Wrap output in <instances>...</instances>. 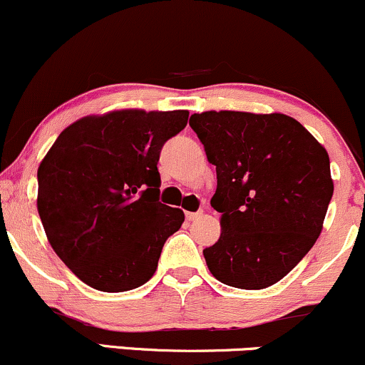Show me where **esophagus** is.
I'll list each match as a JSON object with an SVG mask.
<instances>
[{
  "instance_id": "esophagus-1",
  "label": "esophagus",
  "mask_w": 365,
  "mask_h": 365,
  "mask_svg": "<svg viewBox=\"0 0 365 365\" xmlns=\"http://www.w3.org/2000/svg\"><path fill=\"white\" fill-rule=\"evenodd\" d=\"M200 217H203V210H198V212H186V219H187V220H198Z\"/></svg>"
}]
</instances>
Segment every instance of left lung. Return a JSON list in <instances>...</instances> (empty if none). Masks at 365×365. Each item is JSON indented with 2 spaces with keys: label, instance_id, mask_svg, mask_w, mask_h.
<instances>
[{
  "label": "left lung",
  "instance_id": "left-lung-1",
  "mask_svg": "<svg viewBox=\"0 0 365 365\" xmlns=\"http://www.w3.org/2000/svg\"><path fill=\"white\" fill-rule=\"evenodd\" d=\"M217 190L220 237L203 250L212 276L241 289L281 281L314 247L333 196L329 155L284 113L203 112L190 118Z\"/></svg>",
  "mask_w": 365,
  "mask_h": 365
}]
</instances>
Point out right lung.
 Returning a JSON list of instances; mask_svg holds the SVG:
<instances>
[{
	"mask_svg": "<svg viewBox=\"0 0 365 365\" xmlns=\"http://www.w3.org/2000/svg\"><path fill=\"white\" fill-rule=\"evenodd\" d=\"M187 110H115L61 130L38 169V212L51 248L81 281L120 293L157 271L181 208L158 202L157 163Z\"/></svg>",
	"mask_w": 365,
	"mask_h": 365,
	"instance_id": "right-lung-1",
	"label": "right lung"
}]
</instances>
